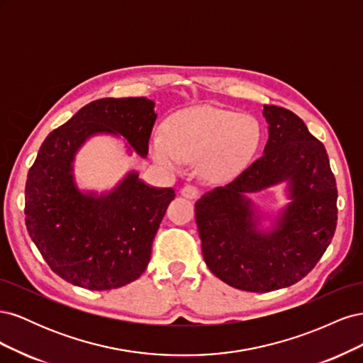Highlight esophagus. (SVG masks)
<instances>
[{
  "label": "esophagus",
  "mask_w": 363,
  "mask_h": 363,
  "mask_svg": "<svg viewBox=\"0 0 363 363\" xmlns=\"http://www.w3.org/2000/svg\"><path fill=\"white\" fill-rule=\"evenodd\" d=\"M182 195L186 196V199H189V200H195V199H199L200 189L196 188V186L188 184V186H184V188L182 189Z\"/></svg>",
  "instance_id": "1"
}]
</instances>
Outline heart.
I'll use <instances>...</instances> for the list:
<instances>
[{"instance_id": "obj_1", "label": "heart", "mask_w": 363, "mask_h": 363, "mask_svg": "<svg viewBox=\"0 0 363 363\" xmlns=\"http://www.w3.org/2000/svg\"><path fill=\"white\" fill-rule=\"evenodd\" d=\"M260 140L256 118L215 107H196L172 115L164 133L151 142L152 157L169 169L199 162L206 179L227 180L242 171Z\"/></svg>"}]
</instances>
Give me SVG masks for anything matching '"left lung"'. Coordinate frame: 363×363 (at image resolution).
Returning <instances> with one entry per match:
<instances>
[{
    "mask_svg": "<svg viewBox=\"0 0 363 363\" xmlns=\"http://www.w3.org/2000/svg\"><path fill=\"white\" fill-rule=\"evenodd\" d=\"M269 138L238 177L195 203L206 265L236 289L269 292L309 274L330 245L337 189L324 145L294 112L263 107ZM288 179L293 201L272 233H259L245 193Z\"/></svg>",
    "mask_w": 363,
    "mask_h": 363,
    "instance_id": "8db88e82",
    "label": "left lung"
}]
</instances>
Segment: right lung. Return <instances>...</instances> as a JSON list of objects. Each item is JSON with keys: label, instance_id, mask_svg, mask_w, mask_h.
I'll list each match as a JSON object with an SVG mask.
<instances>
[{"label": "right lung", "instance_id": "right-lung-1", "mask_svg": "<svg viewBox=\"0 0 363 363\" xmlns=\"http://www.w3.org/2000/svg\"><path fill=\"white\" fill-rule=\"evenodd\" d=\"M157 115L139 98H101L82 107L43 140L26 183V225L33 242L59 277L91 291L125 286L142 276L171 188H150L130 172L111 194H82L72 160L95 133L121 135L147 157Z\"/></svg>", "mask_w": 363, "mask_h": 363}]
</instances>
